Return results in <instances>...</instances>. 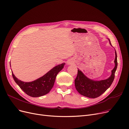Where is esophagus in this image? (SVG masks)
<instances>
[{"label":"esophagus","instance_id":"esophagus-1","mask_svg":"<svg viewBox=\"0 0 129 129\" xmlns=\"http://www.w3.org/2000/svg\"><path fill=\"white\" fill-rule=\"evenodd\" d=\"M73 61L71 60H69L68 61V65H71V64H73Z\"/></svg>","mask_w":129,"mask_h":129}]
</instances>
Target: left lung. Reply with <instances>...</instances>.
<instances>
[{"mask_svg": "<svg viewBox=\"0 0 129 129\" xmlns=\"http://www.w3.org/2000/svg\"><path fill=\"white\" fill-rule=\"evenodd\" d=\"M110 41V40H109ZM111 45H112L110 41ZM115 67L112 70L111 75L106 80L94 81L87 77L83 73L78 70L77 75L75 80V86L76 90L82 95L89 98H96L105 92L113 83L115 73L117 69V55L115 52Z\"/></svg>", "mask_w": 129, "mask_h": 129, "instance_id": "obj_1", "label": "left lung"}]
</instances>
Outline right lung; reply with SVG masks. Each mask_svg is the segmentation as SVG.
Listing matches in <instances>:
<instances>
[{
    "instance_id": "1",
    "label": "right lung",
    "mask_w": 129,
    "mask_h": 129,
    "mask_svg": "<svg viewBox=\"0 0 129 129\" xmlns=\"http://www.w3.org/2000/svg\"><path fill=\"white\" fill-rule=\"evenodd\" d=\"M65 63L56 66L46 74L30 82H23L16 78L12 72V75L15 82L28 95L31 97H40L48 93L53 88L58 73L63 69Z\"/></svg>"
}]
</instances>
